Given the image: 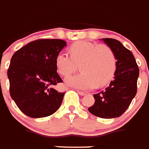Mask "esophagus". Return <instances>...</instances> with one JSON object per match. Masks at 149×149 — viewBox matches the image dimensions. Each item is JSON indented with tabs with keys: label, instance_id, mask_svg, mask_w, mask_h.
Instances as JSON below:
<instances>
[{
	"label": "esophagus",
	"instance_id": "1",
	"mask_svg": "<svg viewBox=\"0 0 149 149\" xmlns=\"http://www.w3.org/2000/svg\"><path fill=\"white\" fill-rule=\"evenodd\" d=\"M77 92H78V94H79V95H81V96H84V95H85V93L83 92V91H77Z\"/></svg>",
	"mask_w": 149,
	"mask_h": 149
}]
</instances>
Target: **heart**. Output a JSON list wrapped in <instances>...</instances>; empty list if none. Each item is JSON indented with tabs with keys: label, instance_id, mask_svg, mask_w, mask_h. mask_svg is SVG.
<instances>
[{
	"label": "heart",
	"instance_id": "1",
	"mask_svg": "<svg viewBox=\"0 0 149 149\" xmlns=\"http://www.w3.org/2000/svg\"><path fill=\"white\" fill-rule=\"evenodd\" d=\"M70 53V55L61 52L55 60L57 69L63 76L75 72L79 65L82 73L65 79L70 86L88 90L106 85L113 78L117 61L113 51L107 45L78 41L71 45Z\"/></svg>",
	"mask_w": 149,
	"mask_h": 149
}]
</instances>
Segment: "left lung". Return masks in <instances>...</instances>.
Masks as SVG:
<instances>
[{
  "mask_svg": "<svg viewBox=\"0 0 149 149\" xmlns=\"http://www.w3.org/2000/svg\"><path fill=\"white\" fill-rule=\"evenodd\" d=\"M113 51L117 60L114 79L105 90L94 94V105L88 111L103 118L121 116L130 106L137 92L139 70L131 52L116 39H102Z\"/></svg>",
  "mask_w": 149,
  "mask_h": 149,
  "instance_id": "8db88e82",
  "label": "left lung"
}]
</instances>
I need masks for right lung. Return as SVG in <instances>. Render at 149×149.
<instances>
[{
    "label": "right lung",
    "instance_id": "obj_1",
    "mask_svg": "<svg viewBox=\"0 0 149 149\" xmlns=\"http://www.w3.org/2000/svg\"><path fill=\"white\" fill-rule=\"evenodd\" d=\"M66 42L39 39L15 52L7 70L10 94L19 109L31 118L52 115L60 107L64 93L55 85L63 82L55 60Z\"/></svg>",
    "mask_w": 149,
    "mask_h": 149
}]
</instances>
